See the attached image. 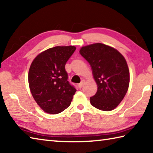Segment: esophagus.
I'll list each match as a JSON object with an SVG mask.
<instances>
[{"instance_id":"1","label":"esophagus","mask_w":153,"mask_h":153,"mask_svg":"<svg viewBox=\"0 0 153 153\" xmlns=\"http://www.w3.org/2000/svg\"><path fill=\"white\" fill-rule=\"evenodd\" d=\"M84 80H82V82H81V83H79V84H78V87H79V88H82V86H83V85H84Z\"/></svg>"}]
</instances>
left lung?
Instances as JSON below:
<instances>
[{"label": "left lung", "mask_w": 153, "mask_h": 153, "mask_svg": "<svg viewBox=\"0 0 153 153\" xmlns=\"http://www.w3.org/2000/svg\"><path fill=\"white\" fill-rule=\"evenodd\" d=\"M81 55L91 66L98 90L90 103L98 109H114L128 90L129 72L125 58L120 52L101 43L83 46Z\"/></svg>", "instance_id": "left-lung-1"}]
</instances>
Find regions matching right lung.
I'll list each match as a JSON object with an SVG mask.
<instances>
[{"label": "right lung", "mask_w": 153, "mask_h": 153, "mask_svg": "<svg viewBox=\"0 0 153 153\" xmlns=\"http://www.w3.org/2000/svg\"><path fill=\"white\" fill-rule=\"evenodd\" d=\"M76 48L55 46L39 54L31 64L28 82L33 98L46 113L57 114L70 105L76 89L65 68Z\"/></svg>", "instance_id": "right-lung-1"}]
</instances>
